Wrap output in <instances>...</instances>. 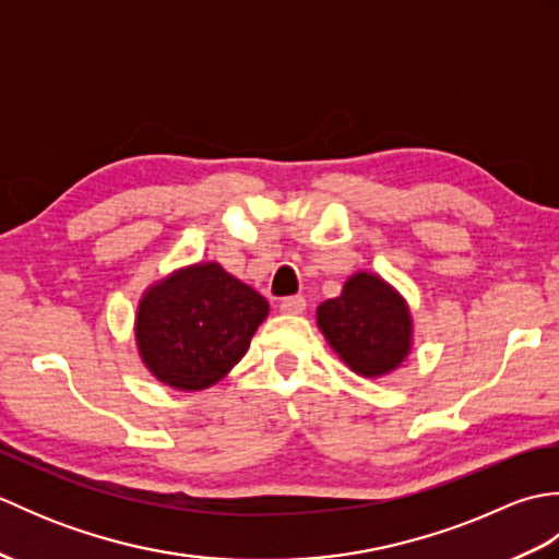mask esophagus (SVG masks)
<instances>
[{
	"label": "esophagus",
	"instance_id": "34e87169",
	"mask_svg": "<svg viewBox=\"0 0 559 559\" xmlns=\"http://www.w3.org/2000/svg\"><path fill=\"white\" fill-rule=\"evenodd\" d=\"M305 307H307V300L302 298V295H295V298L281 300V312L283 314H302Z\"/></svg>",
	"mask_w": 559,
	"mask_h": 559
}]
</instances>
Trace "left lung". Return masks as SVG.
<instances>
[{
	"mask_svg": "<svg viewBox=\"0 0 559 559\" xmlns=\"http://www.w3.org/2000/svg\"><path fill=\"white\" fill-rule=\"evenodd\" d=\"M317 326L338 358L365 379L396 372L413 350L406 298L372 271H355L338 298L319 305Z\"/></svg>",
	"mask_w": 559,
	"mask_h": 559,
	"instance_id": "1",
	"label": "left lung"
}]
</instances>
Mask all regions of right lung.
I'll return each mask as SVG.
<instances>
[{
    "mask_svg": "<svg viewBox=\"0 0 559 559\" xmlns=\"http://www.w3.org/2000/svg\"><path fill=\"white\" fill-rule=\"evenodd\" d=\"M269 302L218 261L175 269L144 290L134 317L136 350L165 386L209 389L245 358Z\"/></svg>",
    "mask_w": 559,
    "mask_h": 559,
    "instance_id": "add662e5",
    "label": "right lung"
}]
</instances>
